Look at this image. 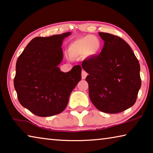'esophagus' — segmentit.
Instances as JSON below:
<instances>
[{
    "mask_svg": "<svg viewBox=\"0 0 153 153\" xmlns=\"http://www.w3.org/2000/svg\"><path fill=\"white\" fill-rule=\"evenodd\" d=\"M87 75H88V74L84 71V70H82V79H85L86 77L87 76Z\"/></svg>",
    "mask_w": 153,
    "mask_h": 153,
    "instance_id": "esophagus-1",
    "label": "esophagus"
}]
</instances>
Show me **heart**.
I'll use <instances>...</instances> for the list:
<instances>
[{
	"mask_svg": "<svg viewBox=\"0 0 153 153\" xmlns=\"http://www.w3.org/2000/svg\"><path fill=\"white\" fill-rule=\"evenodd\" d=\"M102 43L98 37L86 35L71 43L68 48V54L72 58L85 55L86 57H93L97 55L101 50Z\"/></svg>",
	"mask_w": 153,
	"mask_h": 153,
	"instance_id": "heart-1",
	"label": "heart"
}]
</instances>
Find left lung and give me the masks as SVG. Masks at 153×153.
<instances>
[{
    "mask_svg": "<svg viewBox=\"0 0 153 153\" xmlns=\"http://www.w3.org/2000/svg\"><path fill=\"white\" fill-rule=\"evenodd\" d=\"M104 41L100 54L84 60L89 97L103 112L116 114L134 105L141 87L140 66L129 45L118 36L99 33Z\"/></svg>",
    "mask_w": 153,
    "mask_h": 153,
    "instance_id": "obj_1",
    "label": "left lung"
}]
</instances>
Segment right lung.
Returning <instances> with one entry per match:
<instances>
[{
    "mask_svg": "<svg viewBox=\"0 0 153 153\" xmlns=\"http://www.w3.org/2000/svg\"><path fill=\"white\" fill-rule=\"evenodd\" d=\"M70 35L69 32L34 38L17 60L13 82L18 100L38 116L62 112L70 94L82 79L79 65L67 73L58 67L63 58L62 42Z\"/></svg>",
    "mask_w": 153,
    "mask_h": 153,
    "instance_id": "1",
    "label": "right lung"
}]
</instances>
